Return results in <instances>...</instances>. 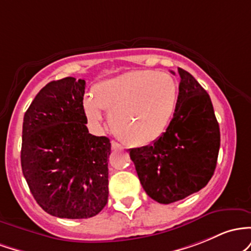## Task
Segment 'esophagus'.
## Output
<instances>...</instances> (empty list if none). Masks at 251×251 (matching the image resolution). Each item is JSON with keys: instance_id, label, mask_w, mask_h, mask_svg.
<instances>
[{"instance_id": "obj_1", "label": "esophagus", "mask_w": 251, "mask_h": 251, "mask_svg": "<svg viewBox=\"0 0 251 251\" xmlns=\"http://www.w3.org/2000/svg\"><path fill=\"white\" fill-rule=\"evenodd\" d=\"M111 148L112 149H122V146L117 143L116 141H111Z\"/></svg>"}]
</instances>
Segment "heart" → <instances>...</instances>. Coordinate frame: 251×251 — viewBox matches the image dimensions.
<instances>
[{
  "mask_svg": "<svg viewBox=\"0 0 251 251\" xmlns=\"http://www.w3.org/2000/svg\"><path fill=\"white\" fill-rule=\"evenodd\" d=\"M178 84L162 71L135 70L97 83L83 109L94 125L109 112L110 128L131 147L153 143L165 133L176 112Z\"/></svg>",
  "mask_w": 251,
  "mask_h": 251,
  "instance_id": "obj_1",
  "label": "heart"
}]
</instances>
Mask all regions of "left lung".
<instances>
[{
    "label": "left lung",
    "mask_w": 251,
    "mask_h": 251,
    "mask_svg": "<svg viewBox=\"0 0 251 251\" xmlns=\"http://www.w3.org/2000/svg\"><path fill=\"white\" fill-rule=\"evenodd\" d=\"M178 72V103L170 126L151 145L129 149L143 190L160 204L181 201L206 186L221 146L209 94L191 73L180 67Z\"/></svg>",
    "instance_id": "obj_1"
}]
</instances>
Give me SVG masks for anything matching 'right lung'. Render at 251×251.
Returning a JSON list of instances; mask_svg holds the SVG:
<instances>
[{
    "label": "right lung",
    "mask_w": 251,
    "mask_h": 251,
    "mask_svg": "<svg viewBox=\"0 0 251 251\" xmlns=\"http://www.w3.org/2000/svg\"><path fill=\"white\" fill-rule=\"evenodd\" d=\"M84 92V79L50 81L24 117L22 173L42 210L59 218H90L108 202L111 143L89 133Z\"/></svg>",
    "instance_id": "obj_1"
}]
</instances>
